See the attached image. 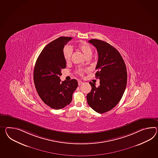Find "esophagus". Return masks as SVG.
I'll list each match as a JSON object with an SVG mask.
<instances>
[{
  "label": "esophagus",
  "instance_id": "esophagus-1",
  "mask_svg": "<svg viewBox=\"0 0 158 158\" xmlns=\"http://www.w3.org/2000/svg\"><path fill=\"white\" fill-rule=\"evenodd\" d=\"M83 84V82L81 81H78V85H82Z\"/></svg>",
  "mask_w": 158,
  "mask_h": 158
}]
</instances>
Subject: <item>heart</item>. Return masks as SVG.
<instances>
[{
    "instance_id": "b5f03b06",
    "label": "heart",
    "mask_w": 158,
    "mask_h": 158,
    "mask_svg": "<svg viewBox=\"0 0 158 158\" xmlns=\"http://www.w3.org/2000/svg\"><path fill=\"white\" fill-rule=\"evenodd\" d=\"M77 48L81 51L86 58H89L93 54V48L87 43L81 42L77 44ZM63 56L65 59V62L69 63L71 60V55H72V49L69 46H65L63 51ZM77 73L81 75H83V70L80 69L77 71Z\"/></svg>"
}]
</instances>
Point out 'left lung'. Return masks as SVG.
<instances>
[{
  "label": "left lung",
  "instance_id": "8db88e82",
  "mask_svg": "<svg viewBox=\"0 0 158 158\" xmlns=\"http://www.w3.org/2000/svg\"><path fill=\"white\" fill-rule=\"evenodd\" d=\"M89 42L98 51L95 76L100 79V85L96 87L89 82L92 89L87 100L95 111L103 114L115 107L122 99L127 85V69L119 51L109 43L98 39Z\"/></svg>",
  "mask_w": 158,
  "mask_h": 158
}]
</instances>
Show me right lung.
Listing matches in <instances>:
<instances>
[{"label": "right lung", "mask_w": 158, "mask_h": 158, "mask_svg": "<svg viewBox=\"0 0 158 158\" xmlns=\"http://www.w3.org/2000/svg\"><path fill=\"white\" fill-rule=\"evenodd\" d=\"M72 38L62 36L45 47L35 63L34 81L39 96L51 108L59 110L71 102L78 86L76 79L61 81L62 69L66 67L64 47Z\"/></svg>", "instance_id": "obj_1"}]
</instances>
